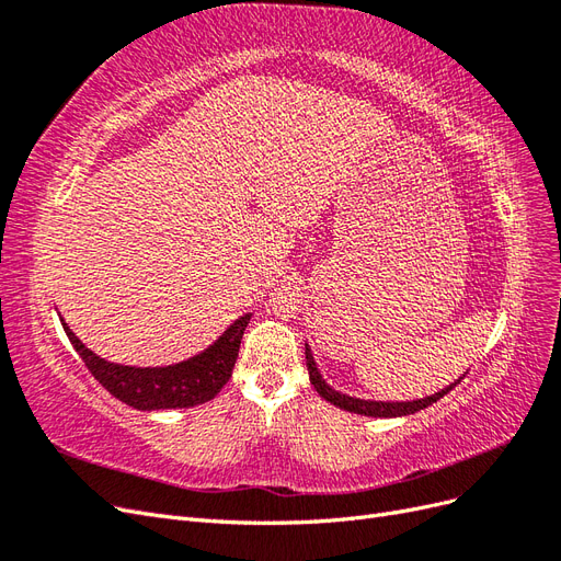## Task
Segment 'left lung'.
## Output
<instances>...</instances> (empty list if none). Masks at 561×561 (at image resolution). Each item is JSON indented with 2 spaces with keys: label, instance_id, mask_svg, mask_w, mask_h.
<instances>
[{
  "label": "left lung",
  "instance_id": "left-lung-1",
  "mask_svg": "<svg viewBox=\"0 0 561 561\" xmlns=\"http://www.w3.org/2000/svg\"><path fill=\"white\" fill-rule=\"evenodd\" d=\"M307 367H309V379H311L313 388L320 393V398H325L328 402H332V404H336V407H342V410H346V412L365 414V416H379V419L407 416V414H414V412H419V410H426L428 404L437 402L439 398H445V396L449 393V390H451L458 381L463 379V377H461L458 381L449 383L445 390H439V393L428 396V398H423V400H412V402H377V400H360V398L342 396V393H339V390L330 388V386L325 383V379L320 377V371H318V367H316V363H313V355H311L309 344H307Z\"/></svg>",
  "mask_w": 561,
  "mask_h": 561
}]
</instances>
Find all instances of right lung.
I'll use <instances>...</instances> for the list:
<instances>
[{
  "label": "right lung",
  "mask_w": 561,
  "mask_h": 561,
  "mask_svg": "<svg viewBox=\"0 0 561 561\" xmlns=\"http://www.w3.org/2000/svg\"><path fill=\"white\" fill-rule=\"evenodd\" d=\"M250 313L241 316L217 342L194 358L168 367H126L100 358L83 346L75 332L62 322V328L77 348L79 358L91 375L103 383L114 398L135 407V410H175V407H194L213 400L222 386L231 379V369L239 358L243 330Z\"/></svg>",
  "instance_id": "right-lung-1"
}]
</instances>
